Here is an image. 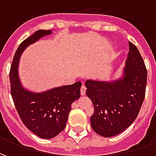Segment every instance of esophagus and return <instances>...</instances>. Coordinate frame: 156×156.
<instances>
[{"label": "esophagus", "mask_w": 156, "mask_h": 156, "mask_svg": "<svg viewBox=\"0 0 156 156\" xmlns=\"http://www.w3.org/2000/svg\"><path fill=\"white\" fill-rule=\"evenodd\" d=\"M86 87H85L84 85H83L81 87V89H80V94H81V95H85V94H86Z\"/></svg>", "instance_id": "esophagus-1"}]
</instances>
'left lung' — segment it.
Segmentation results:
<instances>
[{
  "mask_svg": "<svg viewBox=\"0 0 156 156\" xmlns=\"http://www.w3.org/2000/svg\"><path fill=\"white\" fill-rule=\"evenodd\" d=\"M124 77L114 82L87 80L86 94L94 112L92 129L101 136L112 137L125 130L137 118L145 96L147 70L136 46L129 42Z\"/></svg>",
  "mask_w": 156,
  "mask_h": 156,
  "instance_id": "8db88e82",
  "label": "left lung"
}]
</instances>
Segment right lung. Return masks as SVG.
Returning <instances> with one entry per match:
<instances>
[{"instance_id":"1","label":"right lung","mask_w":156,"mask_h":156,"mask_svg":"<svg viewBox=\"0 0 156 156\" xmlns=\"http://www.w3.org/2000/svg\"><path fill=\"white\" fill-rule=\"evenodd\" d=\"M51 32L38 30L22 41L14 55L9 75L12 99L22 123L42 139H51L64 129L72 103L80 97L82 86L81 82H77L41 94L31 93L22 88L17 70L20 56L28 45Z\"/></svg>"}]
</instances>
